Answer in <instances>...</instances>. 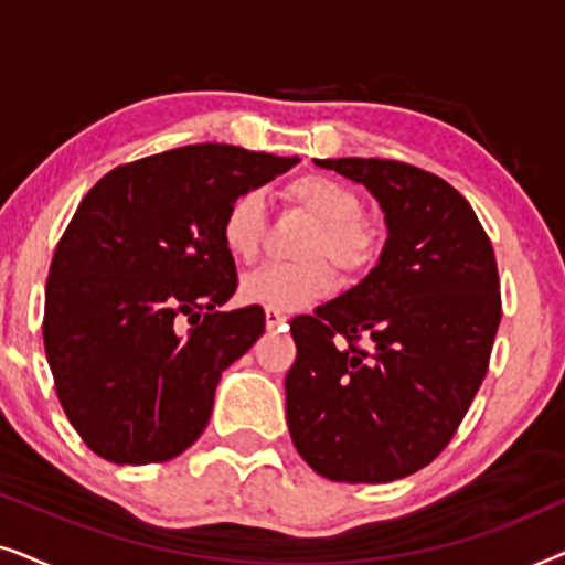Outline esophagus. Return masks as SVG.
<instances>
[{
	"label": "esophagus",
	"mask_w": 565,
	"mask_h": 565,
	"mask_svg": "<svg viewBox=\"0 0 565 565\" xmlns=\"http://www.w3.org/2000/svg\"><path fill=\"white\" fill-rule=\"evenodd\" d=\"M285 321H288V319H285V313L275 311V308H267V311H265V323H267V329H277V327H282Z\"/></svg>",
	"instance_id": "34e87169"
}]
</instances>
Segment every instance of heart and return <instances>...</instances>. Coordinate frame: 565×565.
I'll return each instance as SVG.
<instances>
[{
	"label": "heart",
	"instance_id": "1",
	"mask_svg": "<svg viewBox=\"0 0 565 565\" xmlns=\"http://www.w3.org/2000/svg\"><path fill=\"white\" fill-rule=\"evenodd\" d=\"M285 203L311 218L296 246L298 262L267 265L244 275L238 298L244 303L298 311L323 298L334 282L329 262L344 277H358L375 265L381 234L362 215V200L347 184L323 174H300L285 184ZM267 234L265 200L246 190L226 205L221 218V242L236 262L257 259Z\"/></svg>",
	"mask_w": 565,
	"mask_h": 565
}]
</instances>
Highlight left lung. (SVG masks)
Returning a JSON list of instances; mask_svg holds the SVG:
<instances>
[{
	"label": "left lung",
	"mask_w": 565,
	"mask_h": 565,
	"mask_svg": "<svg viewBox=\"0 0 565 565\" xmlns=\"http://www.w3.org/2000/svg\"><path fill=\"white\" fill-rule=\"evenodd\" d=\"M313 161L373 192L388 238L365 280L290 321L288 429L329 481L388 483L445 450L481 388L501 321L497 257L443 177L393 159Z\"/></svg>",
	"instance_id": "left-lung-1"
}]
</instances>
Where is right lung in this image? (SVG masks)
Segmentation results:
<instances>
[{"label":"right lung","mask_w":565,"mask_h":565,"mask_svg":"<svg viewBox=\"0 0 565 565\" xmlns=\"http://www.w3.org/2000/svg\"><path fill=\"white\" fill-rule=\"evenodd\" d=\"M296 164L195 143L115 167L84 195L49 269L43 344L99 458L164 462L203 435L221 373L265 331L259 306L218 311L236 292L223 211Z\"/></svg>","instance_id":"add662e5"}]
</instances>
